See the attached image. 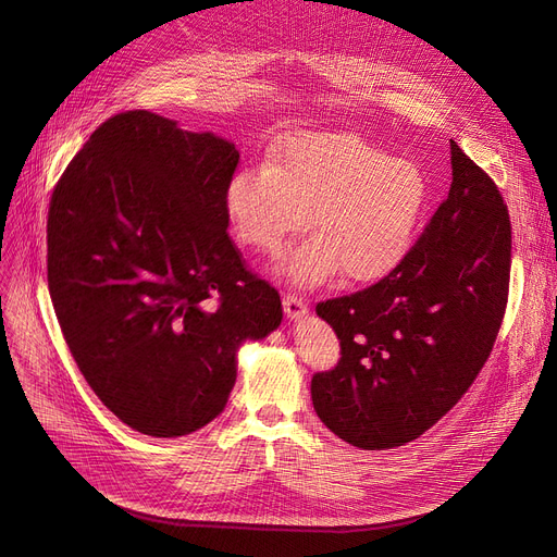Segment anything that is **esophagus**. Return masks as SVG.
<instances>
[{"instance_id": "1", "label": "esophagus", "mask_w": 557, "mask_h": 557, "mask_svg": "<svg viewBox=\"0 0 557 557\" xmlns=\"http://www.w3.org/2000/svg\"><path fill=\"white\" fill-rule=\"evenodd\" d=\"M282 305H284V313H286L288 320H300V318L307 313L305 300L298 298V296H294V294H286L284 300H282Z\"/></svg>"}]
</instances>
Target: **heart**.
<instances>
[{
	"label": "heart",
	"mask_w": 557,
	"mask_h": 557,
	"mask_svg": "<svg viewBox=\"0 0 557 557\" xmlns=\"http://www.w3.org/2000/svg\"><path fill=\"white\" fill-rule=\"evenodd\" d=\"M429 178L355 133L307 131L282 139L269 164L234 171L223 205L237 239L280 255L309 223L315 237L290 250L280 277L311 288L345 271L374 282L411 250L429 205Z\"/></svg>",
	"instance_id": "b5f03b06"
}]
</instances>
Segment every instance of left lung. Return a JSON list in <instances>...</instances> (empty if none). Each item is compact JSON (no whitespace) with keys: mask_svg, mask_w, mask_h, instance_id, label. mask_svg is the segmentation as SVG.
Instances as JSON below:
<instances>
[{"mask_svg":"<svg viewBox=\"0 0 557 557\" xmlns=\"http://www.w3.org/2000/svg\"><path fill=\"white\" fill-rule=\"evenodd\" d=\"M451 187L384 280L320 302L341 361L311 379L318 418L359 449L420 437L472 386L508 302L510 216L490 175L451 139Z\"/></svg>","mask_w":557,"mask_h":557,"instance_id":"obj_1","label":"left lung"}]
</instances>
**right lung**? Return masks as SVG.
<instances>
[{"label": "right lung", "instance_id": "obj_1", "mask_svg": "<svg viewBox=\"0 0 557 557\" xmlns=\"http://www.w3.org/2000/svg\"><path fill=\"white\" fill-rule=\"evenodd\" d=\"M239 151L149 110L101 124L58 181L47 280L70 352L131 429L178 437L210 424L237 355L282 323L277 290L227 237Z\"/></svg>", "mask_w": 557, "mask_h": 557}]
</instances>
